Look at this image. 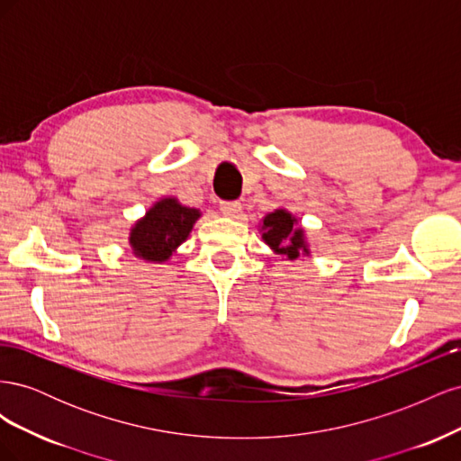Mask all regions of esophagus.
<instances>
[{"label": "esophagus", "mask_w": 461, "mask_h": 461, "mask_svg": "<svg viewBox=\"0 0 461 461\" xmlns=\"http://www.w3.org/2000/svg\"><path fill=\"white\" fill-rule=\"evenodd\" d=\"M219 209H221L222 215L236 217V215L242 212V205H240V202H221Z\"/></svg>", "instance_id": "esophagus-1"}]
</instances>
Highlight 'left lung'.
<instances>
[{
  "label": "left lung",
  "mask_w": 461,
  "mask_h": 461,
  "mask_svg": "<svg viewBox=\"0 0 461 461\" xmlns=\"http://www.w3.org/2000/svg\"><path fill=\"white\" fill-rule=\"evenodd\" d=\"M259 234L263 242L273 249V254L292 263L312 256L310 242L305 239L303 227H300L298 219L285 207L273 209V212L261 219Z\"/></svg>",
  "instance_id": "8db88e82"
}]
</instances>
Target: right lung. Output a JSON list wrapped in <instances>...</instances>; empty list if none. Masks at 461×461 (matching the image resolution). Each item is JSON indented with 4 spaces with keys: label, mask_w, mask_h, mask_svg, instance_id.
Segmentation results:
<instances>
[{
    "label": "right lung",
    "mask_w": 461,
    "mask_h": 461,
    "mask_svg": "<svg viewBox=\"0 0 461 461\" xmlns=\"http://www.w3.org/2000/svg\"><path fill=\"white\" fill-rule=\"evenodd\" d=\"M200 217L202 212L196 207L183 205L173 196L159 198L131 227L132 254L146 263H167L178 246L186 242Z\"/></svg>",
    "instance_id": "add662e5"
}]
</instances>
